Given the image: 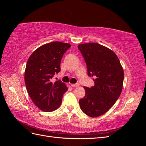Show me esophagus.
<instances>
[{"mask_svg": "<svg viewBox=\"0 0 146 146\" xmlns=\"http://www.w3.org/2000/svg\"><path fill=\"white\" fill-rule=\"evenodd\" d=\"M79 86V83H75V84H71V86L73 88H76V87H78Z\"/></svg>", "mask_w": 146, "mask_h": 146, "instance_id": "1", "label": "esophagus"}]
</instances>
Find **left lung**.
Instances as JSON below:
<instances>
[{
  "label": "left lung",
  "instance_id": "8db88e82",
  "mask_svg": "<svg viewBox=\"0 0 146 146\" xmlns=\"http://www.w3.org/2000/svg\"><path fill=\"white\" fill-rule=\"evenodd\" d=\"M85 59L88 75L94 77V86H85V96L79 100L81 110L90 117L102 115L112 107L120 96L123 70L113 51L98 43L78 45Z\"/></svg>",
  "mask_w": 146,
  "mask_h": 146
}]
</instances>
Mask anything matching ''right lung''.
Wrapping results in <instances>:
<instances>
[{
  "instance_id": "1",
  "label": "right lung",
  "mask_w": 146,
  "mask_h": 146,
  "mask_svg": "<svg viewBox=\"0 0 146 146\" xmlns=\"http://www.w3.org/2000/svg\"><path fill=\"white\" fill-rule=\"evenodd\" d=\"M71 47L68 43L55 41L38 48L30 55L25 70L27 91L35 105L43 111L50 112L58 108L68 88L61 80L52 79L60 72L61 60Z\"/></svg>"
}]
</instances>
